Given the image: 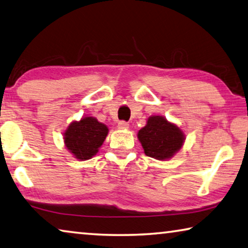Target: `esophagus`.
<instances>
[{
	"label": "esophagus",
	"instance_id": "obj_1",
	"mask_svg": "<svg viewBox=\"0 0 248 248\" xmlns=\"http://www.w3.org/2000/svg\"><path fill=\"white\" fill-rule=\"evenodd\" d=\"M129 126V124L127 122H124V121H121L119 122V124H117V128L119 129H127Z\"/></svg>",
	"mask_w": 248,
	"mask_h": 248
}]
</instances>
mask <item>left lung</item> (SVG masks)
Returning a JSON list of instances; mask_svg holds the SVG:
<instances>
[{"label": "left lung", "instance_id": "1", "mask_svg": "<svg viewBox=\"0 0 248 248\" xmlns=\"http://www.w3.org/2000/svg\"><path fill=\"white\" fill-rule=\"evenodd\" d=\"M145 155L157 160H167L180 151L186 136L179 126L160 115L149 116L137 133Z\"/></svg>", "mask_w": 248, "mask_h": 248}]
</instances>
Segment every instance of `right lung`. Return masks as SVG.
Returning a JSON list of instances; mask_svg holds the SVG:
<instances>
[{"mask_svg":"<svg viewBox=\"0 0 248 248\" xmlns=\"http://www.w3.org/2000/svg\"><path fill=\"white\" fill-rule=\"evenodd\" d=\"M108 134L107 125L95 117L84 116L69 124L63 133L64 146L77 159L88 160L96 155Z\"/></svg>","mask_w":248,"mask_h":248,"instance_id":"right-lung-1","label":"right lung"}]
</instances>
